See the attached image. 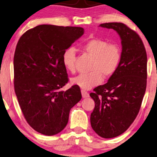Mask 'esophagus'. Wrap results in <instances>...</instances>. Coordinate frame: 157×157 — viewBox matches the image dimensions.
Returning a JSON list of instances; mask_svg holds the SVG:
<instances>
[{"label":"esophagus","instance_id":"esophagus-1","mask_svg":"<svg viewBox=\"0 0 157 157\" xmlns=\"http://www.w3.org/2000/svg\"><path fill=\"white\" fill-rule=\"evenodd\" d=\"M81 94H82L83 98H88L89 96V94L84 90H81Z\"/></svg>","mask_w":157,"mask_h":157}]
</instances>
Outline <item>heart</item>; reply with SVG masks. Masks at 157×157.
<instances>
[{
  "mask_svg": "<svg viewBox=\"0 0 157 157\" xmlns=\"http://www.w3.org/2000/svg\"><path fill=\"white\" fill-rule=\"evenodd\" d=\"M81 48L91 56L89 73L81 74L72 79V83L81 89L88 90L99 84L104 78L114 74L121 59V49L117 44H109L100 38H90L81 45ZM62 63L68 71L76 70V52L72 47L66 48L62 53Z\"/></svg>",
  "mask_w": 157,
  "mask_h": 157,
  "instance_id": "b5f03b06",
  "label": "heart"
}]
</instances>
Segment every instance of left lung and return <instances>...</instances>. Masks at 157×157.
I'll list each match as a JSON object with an SVG mask.
<instances>
[{
  "label": "left lung",
  "instance_id": "8db88e82",
  "mask_svg": "<svg viewBox=\"0 0 157 157\" xmlns=\"http://www.w3.org/2000/svg\"><path fill=\"white\" fill-rule=\"evenodd\" d=\"M99 26L117 31L122 46L117 71L90 94L95 102L91 127L98 136L110 139L126 132L138 115L147 88V56L141 38L126 25L106 23Z\"/></svg>",
  "mask_w": 157,
  "mask_h": 157
}]
</instances>
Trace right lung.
I'll use <instances>...</instances> for the list:
<instances>
[{
  "mask_svg": "<svg viewBox=\"0 0 157 157\" xmlns=\"http://www.w3.org/2000/svg\"><path fill=\"white\" fill-rule=\"evenodd\" d=\"M81 27L40 25L21 36L13 59L14 89L28 124L40 134H59L68 121L71 109L81 99L74 85L61 89L68 81L62 53L81 37Z\"/></svg>",
  "mask_w": 157,
  "mask_h": 157,
  "instance_id": "right-lung-1",
  "label": "right lung"
}]
</instances>
